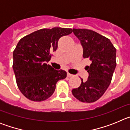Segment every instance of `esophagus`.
Here are the masks:
<instances>
[{
    "instance_id": "esophagus-1",
    "label": "esophagus",
    "mask_w": 130,
    "mask_h": 130,
    "mask_svg": "<svg viewBox=\"0 0 130 130\" xmlns=\"http://www.w3.org/2000/svg\"><path fill=\"white\" fill-rule=\"evenodd\" d=\"M67 76L68 77H70L73 76V75H72V74H70V73H67Z\"/></svg>"
}]
</instances>
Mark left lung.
Listing matches in <instances>:
<instances>
[{
    "label": "left lung",
    "mask_w": 130,
    "mask_h": 130,
    "mask_svg": "<svg viewBox=\"0 0 130 130\" xmlns=\"http://www.w3.org/2000/svg\"><path fill=\"white\" fill-rule=\"evenodd\" d=\"M73 32L82 45L83 58L92 63L85 68L88 79H81V85L73 88L72 94L81 102L92 103L103 96L111 83L117 65L116 49L109 39L95 31L73 28Z\"/></svg>",
    "instance_id": "obj_1"
}]
</instances>
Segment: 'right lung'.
<instances>
[{
	"label": "right lung",
	"instance_id": "1",
	"mask_svg": "<svg viewBox=\"0 0 130 130\" xmlns=\"http://www.w3.org/2000/svg\"><path fill=\"white\" fill-rule=\"evenodd\" d=\"M72 28H42L22 38L13 53V69L19 90L28 100L42 102L51 97L56 83L66 77L64 70H57L47 63L58 47L62 36Z\"/></svg>",
	"mask_w": 130,
	"mask_h": 130
}]
</instances>
